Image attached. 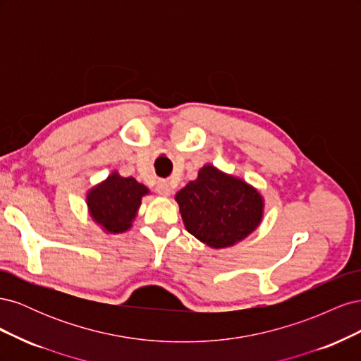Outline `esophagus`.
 Segmentation results:
<instances>
[{
	"instance_id": "1",
	"label": "esophagus",
	"mask_w": 361,
	"mask_h": 361,
	"mask_svg": "<svg viewBox=\"0 0 361 361\" xmlns=\"http://www.w3.org/2000/svg\"><path fill=\"white\" fill-rule=\"evenodd\" d=\"M157 192L159 195H164V197H169V195L173 192V188L170 187V183L166 180H161L157 185Z\"/></svg>"
}]
</instances>
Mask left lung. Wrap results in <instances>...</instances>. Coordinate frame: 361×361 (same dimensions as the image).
Returning a JSON list of instances; mask_svg holds the SVG:
<instances>
[{
    "instance_id": "8db88e82",
    "label": "left lung",
    "mask_w": 361,
    "mask_h": 361,
    "mask_svg": "<svg viewBox=\"0 0 361 361\" xmlns=\"http://www.w3.org/2000/svg\"><path fill=\"white\" fill-rule=\"evenodd\" d=\"M174 200L185 228L212 248L232 247L253 233L264 218V197L245 180L207 164Z\"/></svg>"
}]
</instances>
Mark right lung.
Returning a JSON list of instances; mask_svg holds the SVG:
<instances>
[{
    "instance_id": "obj_1",
    "label": "right lung",
    "mask_w": 361,
    "mask_h": 361,
    "mask_svg": "<svg viewBox=\"0 0 361 361\" xmlns=\"http://www.w3.org/2000/svg\"><path fill=\"white\" fill-rule=\"evenodd\" d=\"M150 191L134 178L117 171L87 192V207L92 220L106 233H123L133 227L141 199Z\"/></svg>"
}]
</instances>
